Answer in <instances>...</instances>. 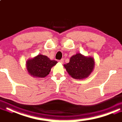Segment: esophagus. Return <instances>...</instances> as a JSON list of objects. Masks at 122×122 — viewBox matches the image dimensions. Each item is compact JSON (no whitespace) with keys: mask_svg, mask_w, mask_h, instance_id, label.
Returning a JSON list of instances; mask_svg holds the SVG:
<instances>
[{"mask_svg":"<svg viewBox=\"0 0 122 122\" xmlns=\"http://www.w3.org/2000/svg\"><path fill=\"white\" fill-rule=\"evenodd\" d=\"M59 62H60V63H63V62H64V59H61V60H60Z\"/></svg>","mask_w":122,"mask_h":122,"instance_id":"1","label":"esophagus"}]
</instances>
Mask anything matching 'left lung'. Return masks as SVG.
I'll return each instance as SVG.
<instances>
[{
  "mask_svg": "<svg viewBox=\"0 0 122 122\" xmlns=\"http://www.w3.org/2000/svg\"><path fill=\"white\" fill-rule=\"evenodd\" d=\"M94 60L91 57H85L77 54L71 57L70 62L64 65L68 74L76 79H82L88 77L93 70Z\"/></svg>",
  "mask_w": 122,
  "mask_h": 122,
  "instance_id": "8db88e82",
  "label": "left lung"
}]
</instances>
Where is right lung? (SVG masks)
Masks as SVG:
<instances>
[{
  "label": "right lung",
  "instance_id": "right-lung-1",
  "mask_svg": "<svg viewBox=\"0 0 122 122\" xmlns=\"http://www.w3.org/2000/svg\"><path fill=\"white\" fill-rule=\"evenodd\" d=\"M57 62L51 60L46 56L38 55L27 61L26 67L29 73L33 77L44 78L49 74L51 68Z\"/></svg>",
  "mask_w": 122,
  "mask_h": 122
}]
</instances>
